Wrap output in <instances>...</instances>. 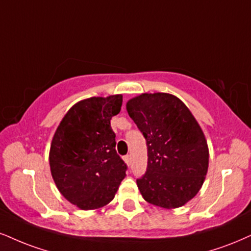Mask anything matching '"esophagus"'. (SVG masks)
Masks as SVG:
<instances>
[{
  "mask_svg": "<svg viewBox=\"0 0 251 251\" xmlns=\"http://www.w3.org/2000/svg\"><path fill=\"white\" fill-rule=\"evenodd\" d=\"M123 159H125V162L128 164V165H130L131 164V158H130V154H126V156L123 157Z\"/></svg>",
  "mask_w": 251,
  "mask_h": 251,
  "instance_id": "esophagus-1",
  "label": "esophagus"
}]
</instances>
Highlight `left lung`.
<instances>
[{"mask_svg": "<svg viewBox=\"0 0 251 251\" xmlns=\"http://www.w3.org/2000/svg\"><path fill=\"white\" fill-rule=\"evenodd\" d=\"M126 110L147 141V172L136 180L142 197L163 208L184 206L199 192L208 170V147L197 120L168 93L132 98Z\"/></svg>", "mask_w": 251, "mask_h": 251, "instance_id": "obj_1", "label": "left lung"}]
</instances>
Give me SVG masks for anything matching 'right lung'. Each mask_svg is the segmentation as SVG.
I'll return each mask as SVG.
<instances>
[{
	"mask_svg": "<svg viewBox=\"0 0 251 251\" xmlns=\"http://www.w3.org/2000/svg\"><path fill=\"white\" fill-rule=\"evenodd\" d=\"M121 106V94L79 101L52 138L49 160L55 186L83 211L109 203L126 177V164L116 152L110 126Z\"/></svg>",
	"mask_w": 251,
	"mask_h": 251,
	"instance_id": "add662e5",
	"label": "right lung"
}]
</instances>
